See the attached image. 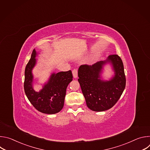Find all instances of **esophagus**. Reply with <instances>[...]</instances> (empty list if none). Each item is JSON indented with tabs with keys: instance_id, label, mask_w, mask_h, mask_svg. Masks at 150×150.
Wrapping results in <instances>:
<instances>
[{
	"instance_id": "obj_1",
	"label": "esophagus",
	"mask_w": 150,
	"mask_h": 150,
	"mask_svg": "<svg viewBox=\"0 0 150 150\" xmlns=\"http://www.w3.org/2000/svg\"><path fill=\"white\" fill-rule=\"evenodd\" d=\"M72 74H73V76L74 78H77L78 76V70L76 69H74L72 71Z\"/></svg>"
}]
</instances>
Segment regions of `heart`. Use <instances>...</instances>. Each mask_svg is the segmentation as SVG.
Returning a JSON list of instances; mask_svg holds the SVG:
<instances>
[{
  "label": "heart",
  "mask_w": 150,
  "mask_h": 150,
  "mask_svg": "<svg viewBox=\"0 0 150 150\" xmlns=\"http://www.w3.org/2000/svg\"><path fill=\"white\" fill-rule=\"evenodd\" d=\"M97 59V55H94V56H93L91 57V59H90V61H91V62H94Z\"/></svg>",
  "instance_id": "b5f03b06"
}]
</instances>
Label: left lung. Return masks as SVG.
<instances>
[{"mask_svg": "<svg viewBox=\"0 0 150 150\" xmlns=\"http://www.w3.org/2000/svg\"><path fill=\"white\" fill-rule=\"evenodd\" d=\"M107 63L112 66L115 75L109 81L101 80L103 67ZM78 82L88 108L94 112L112 108L122 94L126 85L123 64L117 54L93 65H83L78 69Z\"/></svg>", "mask_w": 150, "mask_h": 150, "instance_id": "8db88e82", "label": "left lung"}]
</instances>
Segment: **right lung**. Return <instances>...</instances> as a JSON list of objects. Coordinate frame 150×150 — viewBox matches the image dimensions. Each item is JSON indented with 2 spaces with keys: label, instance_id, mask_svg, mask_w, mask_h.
Returning <instances> with one entry per match:
<instances>
[{
  "label": "right lung",
  "instance_id": "obj_1",
  "mask_svg": "<svg viewBox=\"0 0 150 150\" xmlns=\"http://www.w3.org/2000/svg\"><path fill=\"white\" fill-rule=\"evenodd\" d=\"M37 54L34 49L25 67L24 91L28 100L38 111L49 115L55 114L63 108L67 87L72 81V74L71 70L53 73L42 88L39 92L35 91L33 88L32 71L36 65Z\"/></svg>",
  "mask_w": 150,
  "mask_h": 150
}]
</instances>
